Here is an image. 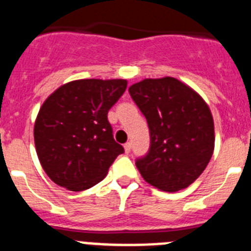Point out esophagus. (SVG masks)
<instances>
[{"mask_svg": "<svg viewBox=\"0 0 251 251\" xmlns=\"http://www.w3.org/2000/svg\"><path fill=\"white\" fill-rule=\"evenodd\" d=\"M124 148H125V152H130L131 151V143H130V141H127V143L125 144V145H124Z\"/></svg>", "mask_w": 251, "mask_h": 251, "instance_id": "obj_1", "label": "esophagus"}]
</instances>
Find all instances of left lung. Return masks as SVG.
I'll list each match as a JSON object with an SVG mask.
<instances>
[{
	"mask_svg": "<svg viewBox=\"0 0 251 251\" xmlns=\"http://www.w3.org/2000/svg\"><path fill=\"white\" fill-rule=\"evenodd\" d=\"M128 93L149 126V150L135 162L140 174L162 191L187 188L212 156L215 128L208 106L172 77L144 79Z\"/></svg>",
	"mask_w": 251,
	"mask_h": 251,
	"instance_id": "1",
	"label": "left lung"
}]
</instances>
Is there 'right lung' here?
I'll use <instances>...</instances> for the list:
<instances>
[{
  "mask_svg": "<svg viewBox=\"0 0 251 251\" xmlns=\"http://www.w3.org/2000/svg\"><path fill=\"white\" fill-rule=\"evenodd\" d=\"M125 79H79L51 93L34 126L36 152L48 177L79 192L101 182L124 148L107 113L125 92Z\"/></svg>",
  "mask_w": 251,
  "mask_h": 251,
  "instance_id": "1",
  "label": "right lung"
}]
</instances>
